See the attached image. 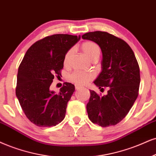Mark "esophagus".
<instances>
[{
  "instance_id": "1",
  "label": "esophagus",
  "mask_w": 156,
  "mask_h": 156,
  "mask_svg": "<svg viewBox=\"0 0 156 156\" xmlns=\"http://www.w3.org/2000/svg\"><path fill=\"white\" fill-rule=\"evenodd\" d=\"M81 88H82L81 86H79V85H75V89H76V90H80V89H81Z\"/></svg>"
}]
</instances>
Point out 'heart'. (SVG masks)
<instances>
[{"label":"heart","mask_w":156,"mask_h":156,"mask_svg":"<svg viewBox=\"0 0 156 156\" xmlns=\"http://www.w3.org/2000/svg\"><path fill=\"white\" fill-rule=\"evenodd\" d=\"M82 48L84 52V53L90 59H93V58L96 56L99 57L100 53H101L98 45L92 41H87L82 43ZM72 49H69L66 52V54H65L64 59H63L64 64H66L68 63V61L71 55H72ZM93 78V74H91V73L79 72V71H76V72L71 73L70 74L67 76V80L69 82H72V83L76 84V85H84V84H86L90 81H91Z\"/></svg>","instance_id":"b5f03b06"}]
</instances>
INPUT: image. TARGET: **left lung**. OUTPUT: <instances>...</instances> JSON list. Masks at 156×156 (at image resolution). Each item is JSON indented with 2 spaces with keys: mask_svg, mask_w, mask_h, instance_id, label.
Listing matches in <instances>:
<instances>
[{
  "mask_svg": "<svg viewBox=\"0 0 156 156\" xmlns=\"http://www.w3.org/2000/svg\"><path fill=\"white\" fill-rule=\"evenodd\" d=\"M82 37L101 48L102 71L94 83L99 89L108 88L103 96L90 90L88 117L103 127L114 126L127 115L139 94V64L130 46L121 38L101 31L87 32Z\"/></svg>",
  "mask_w": 156,
  "mask_h": 156,
  "instance_id": "8db88e82",
  "label": "left lung"
}]
</instances>
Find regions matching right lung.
Listing matches in <instances>:
<instances>
[{
	"label": "right lung",
	"instance_id": "add662e5",
	"mask_svg": "<svg viewBox=\"0 0 156 156\" xmlns=\"http://www.w3.org/2000/svg\"><path fill=\"white\" fill-rule=\"evenodd\" d=\"M80 36L56 34L35 42L19 66L16 95L27 119L36 126L51 127L62 122L74 84L64 82L59 93L50 90L61 75L65 54Z\"/></svg>",
	"mask_w": 156,
	"mask_h": 156
}]
</instances>
